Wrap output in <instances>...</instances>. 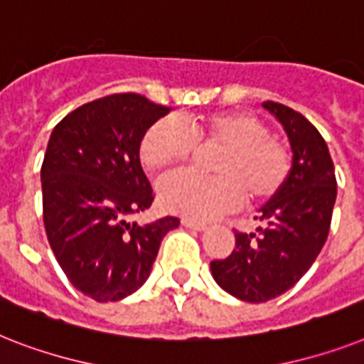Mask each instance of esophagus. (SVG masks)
Returning a JSON list of instances; mask_svg holds the SVG:
<instances>
[{"instance_id":"34e87169","label":"esophagus","mask_w":364,"mask_h":364,"mask_svg":"<svg viewBox=\"0 0 364 364\" xmlns=\"http://www.w3.org/2000/svg\"><path fill=\"white\" fill-rule=\"evenodd\" d=\"M181 224L185 228L188 230H196V232H203V230L208 228V224L200 223V220H192V218H183Z\"/></svg>"}]
</instances>
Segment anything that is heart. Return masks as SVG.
<instances>
[{
	"label": "heart",
	"instance_id": "1",
	"mask_svg": "<svg viewBox=\"0 0 364 364\" xmlns=\"http://www.w3.org/2000/svg\"><path fill=\"white\" fill-rule=\"evenodd\" d=\"M196 146L220 147L213 161L215 177L187 173L168 177L159 187L166 211L191 218H213L247 202H264L284 187L291 170L286 144L269 136L267 127L245 112H220L188 125L164 115L147 127L140 141L141 164L162 172L187 161Z\"/></svg>",
	"mask_w": 364,
	"mask_h": 364
}]
</instances>
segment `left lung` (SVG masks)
Returning <instances> with one entry per match:
<instances>
[{"mask_svg": "<svg viewBox=\"0 0 364 364\" xmlns=\"http://www.w3.org/2000/svg\"><path fill=\"white\" fill-rule=\"evenodd\" d=\"M262 106L288 136L291 170L254 217L256 233L235 232L232 254L211 262L215 282L247 303H265L299 282L326 245L336 200L335 166L318 129L288 106Z\"/></svg>", "mask_w": 364, "mask_h": 364, "instance_id": "1", "label": "left lung"}]
</instances>
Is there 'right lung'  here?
<instances>
[{
  "label": "right lung",
  "instance_id": "1",
  "mask_svg": "<svg viewBox=\"0 0 364 364\" xmlns=\"http://www.w3.org/2000/svg\"><path fill=\"white\" fill-rule=\"evenodd\" d=\"M170 110L138 93H117L76 108L50 134L41 168L48 243L70 284L99 303L134 294L164 235L179 226L176 217L131 223L153 202L141 136Z\"/></svg>",
  "mask_w": 364,
  "mask_h": 364
}]
</instances>
